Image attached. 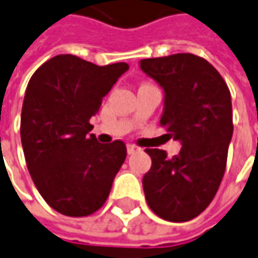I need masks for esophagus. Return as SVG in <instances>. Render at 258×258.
<instances>
[{"instance_id":"esophagus-1","label":"esophagus","mask_w":258,"mask_h":258,"mask_svg":"<svg viewBox=\"0 0 258 258\" xmlns=\"http://www.w3.org/2000/svg\"><path fill=\"white\" fill-rule=\"evenodd\" d=\"M126 148H127V153H129V155H133V153H136V152L141 150V148H138V146H135V145H127Z\"/></svg>"}]
</instances>
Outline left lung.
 <instances>
[{"mask_svg": "<svg viewBox=\"0 0 258 258\" xmlns=\"http://www.w3.org/2000/svg\"><path fill=\"white\" fill-rule=\"evenodd\" d=\"M165 92L160 125L181 143L179 155L146 149L152 167L143 190L152 212L167 222H189L217 193L233 136L231 96L213 65L193 53L141 60Z\"/></svg>", "mask_w": 258, "mask_h": 258, "instance_id": "left-lung-1", "label": "left lung"}]
</instances>
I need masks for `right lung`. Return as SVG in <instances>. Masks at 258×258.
<instances>
[{
	"instance_id": "obj_1",
	"label": "right lung",
	"mask_w": 258,
	"mask_h": 258,
	"mask_svg": "<svg viewBox=\"0 0 258 258\" xmlns=\"http://www.w3.org/2000/svg\"><path fill=\"white\" fill-rule=\"evenodd\" d=\"M125 62L98 67L56 55L31 77L21 113V142L36 189L58 213L84 217L106 202L126 159L122 141L99 143L89 133Z\"/></svg>"
}]
</instances>
